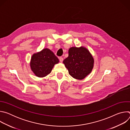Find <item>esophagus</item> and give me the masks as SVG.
<instances>
[{
	"instance_id": "1",
	"label": "esophagus",
	"mask_w": 130,
	"mask_h": 130,
	"mask_svg": "<svg viewBox=\"0 0 130 130\" xmlns=\"http://www.w3.org/2000/svg\"><path fill=\"white\" fill-rule=\"evenodd\" d=\"M59 60H60V61L61 62H62L63 61V58L62 57H60L59 58Z\"/></svg>"
}]
</instances>
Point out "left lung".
<instances>
[{
    "label": "left lung",
    "mask_w": 130,
    "mask_h": 130,
    "mask_svg": "<svg viewBox=\"0 0 130 130\" xmlns=\"http://www.w3.org/2000/svg\"><path fill=\"white\" fill-rule=\"evenodd\" d=\"M69 75L77 80H82L91 73L94 59L85 47H72L69 49L68 57L63 61Z\"/></svg>",
    "instance_id": "left-lung-1"
}]
</instances>
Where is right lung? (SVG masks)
Returning a JSON list of instances; mask_svg holds the SVG:
<instances>
[{"mask_svg":"<svg viewBox=\"0 0 130 130\" xmlns=\"http://www.w3.org/2000/svg\"><path fill=\"white\" fill-rule=\"evenodd\" d=\"M59 60L54 53L48 48L34 53L31 57L30 65L31 70L38 77L43 78L51 72Z\"/></svg>","mask_w":130,"mask_h":130,"instance_id":"right-lung-1","label":"right lung"}]
</instances>
